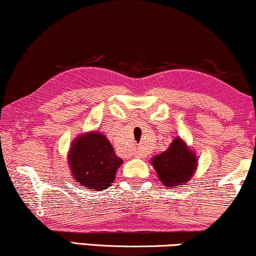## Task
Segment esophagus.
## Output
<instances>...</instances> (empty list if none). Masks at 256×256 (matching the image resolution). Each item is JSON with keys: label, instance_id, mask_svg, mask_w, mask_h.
<instances>
[{"label": "esophagus", "instance_id": "34e87169", "mask_svg": "<svg viewBox=\"0 0 256 256\" xmlns=\"http://www.w3.org/2000/svg\"><path fill=\"white\" fill-rule=\"evenodd\" d=\"M140 156H141V154H138V152L136 154V157H140Z\"/></svg>", "mask_w": 256, "mask_h": 256}]
</instances>
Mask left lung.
Listing matches in <instances>:
<instances>
[{
    "label": "left lung",
    "mask_w": 256,
    "mask_h": 256,
    "mask_svg": "<svg viewBox=\"0 0 256 256\" xmlns=\"http://www.w3.org/2000/svg\"><path fill=\"white\" fill-rule=\"evenodd\" d=\"M158 180L164 188H180L191 180L198 166V157L194 150L180 138H174L166 152L150 160Z\"/></svg>",
    "instance_id": "obj_1"
}]
</instances>
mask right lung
<instances>
[{
    "mask_svg": "<svg viewBox=\"0 0 256 256\" xmlns=\"http://www.w3.org/2000/svg\"><path fill=\"white\" fill-rule=\"evenodd\" d=\"M122 162L108 138L99 132H82L73 140L68 152L73 180L90 191L110 186Z\"/></svg>",
    "mask_w": 256,
    "mask_h": 256,
    "instance_id": "1",
    "label": "right lung"
}]
</instances>
